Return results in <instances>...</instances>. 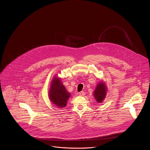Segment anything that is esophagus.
<instances>
[{
	"instance_id": "1",
	"label": "esophagus",
	"mask_w": 150,
	"mask_h": 150,
	"mask_svg": "<svg viewBox=\"0 0 150 150\" xmlns=\"http://www.w3.org/2000/svg\"><path fill=\"white\" fill-rule=\"evenodd\" d=\"M79 96H83L85 95V93H84V91H81L80 93H79Z\"/></svg>"
}]
</instances>
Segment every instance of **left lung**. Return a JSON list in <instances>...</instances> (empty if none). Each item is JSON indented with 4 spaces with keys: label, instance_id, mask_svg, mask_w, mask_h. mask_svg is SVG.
Here are the masks:
<instances>
[{
    "label": "left lung",
    "instance_id": "1",
    "mask_svg": "<svg viewBox=\"0 0 150 150\" xmlns=\"http://www.w3.org/2000/svg\"><path fill=\"white\" fill-rule=\"evenodd\" d=\"M107 92L105 83L100 82L97 84L96 90L94 91V96L97 102L100 103L102 102L105 98Z\"/></svg>",
    "mask_w": 150,
    "mask_h": 150
}]
</instances>
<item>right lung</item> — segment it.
<instances>
[{
    "label": "right lung",
    "mask_w": 150,
    "mask_h": 150,
    "mask_svg": "<svg viewBox=\"0 0 150 150\" xmlns=\"http://www.w3.org/2000/svg\"><path fill=\"white\" fill-rule=\"evenodd\" d=\"M70 93L66 90L60 78L54 76L50 84L49 97L51 102L58 108H63L67 105Z\"/></svg>",
    "instance_id": "obj_1"
}]
</instances>
